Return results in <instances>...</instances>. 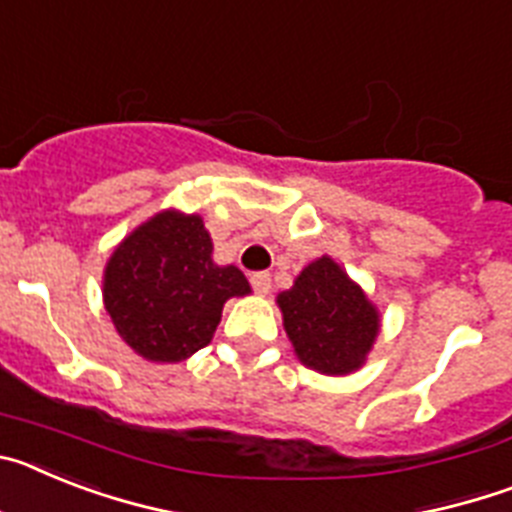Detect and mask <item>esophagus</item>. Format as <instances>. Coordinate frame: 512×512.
<instances>
[{
  "mask_svg": "<svg viewBox=\"0 0 512 512\" xmlns=\"http://www.w3.org/2000/svg\"><path fill=\"white\" fill-rule=\"evenodd\" d=\"M251 287L259 292V295H269V289H271V277L266 274V271H256L251 277Z\"/></svg>",
  "mask_w": 512,
  "mask_h": 512,
  "instance_id": "obj_1",
  "label": "esophagus"
}]
</instances>
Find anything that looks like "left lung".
Here are the masks:
<instances>
[{"mask_svg":"<svg viewBox=\"0 0 512 512\" xmlns=\"http://www.w3.org/2000/svg\"><path fill=\"white\" fill-rule=\"evenodd\" d=\"M277 305L297 359L328 377L361 369L377 341L379 310L330 256L307 264Z\"/></svg>","mask_w":512,"mask_h":512,"instance_id":"1","label":"left lung"}]
</instances>
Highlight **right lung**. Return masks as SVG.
Masks as SVG:
<instances>
[{
    "label": "right lung",
    "instance_id": "obj_1",
    "mask_svg": "<svg viewBox=\"0 0 512 512\" xmlns=\"http://www.w3.org/2000/svg\"><path fill=\"white\" fill-rule=\"evenodd\" d=\"M251 292L238 266L212 261L200 215L164 210L112 251L102 297L120 338L156 364L189 359L215 336L223 305Z\"/></svg>",
    "mask_w": 512,
    "mask_h": 512
}]
</instances>
